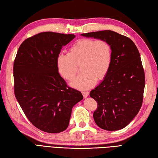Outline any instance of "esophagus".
Returning a JSON list of instances; mask_svg holds the SVG:
<instances>
[{
    "label": "esophagus",
    "instance_id": "obj_1",
    "mask_svg": "<svg viewBox=\"0 0 158 158\" xmlns=\"http://www.w3.org/2000/svg\"><path fill=\"white\" fill-rule=\"evenodd\" d=\"M89 93L88 91H83L82 92V94H83V97H84V98H87V97L89 96Z\"/></svg>",
    "mask_w": 158,
    "mask_h": 158
}]
</instances>
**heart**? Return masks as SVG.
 <instances>
[{"instance_id": "heart-1", "label": "heart", "mask_w": 158, "mask_h": 158, "mask_svg": "<svg viewBox=\"0 0 158 158\" xmlns=\"http://www.w3.org/2000/svg\"><path fill=\"white\" fill-rule=\"evenodd\" d=\"M113 53L110 43L104 39H83L76 42L69 49L68 54L60 53L57 57L56 66L62 78L72 81L81 65V75L71 85L79 89H88L103 79L109 71Z\"/></svg>"}]
</instances>
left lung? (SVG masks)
<instances>
[{
	"mask_svg": "<svg viewBox=\"0 0 158 158\" xmlns=\"http://www.w3.org/2000/svg\"><path fill=\"white\" fill-rule=\"evenodd\" d=\"M81 35L106 40L111 45L109 71L89 96L98 103L93 115L97 126L108 131L122 129L136 117L143 103L145 79L139 50L130 39L112 31Z\"/></svg>",
	"mask_w": 158,
	"mask_h": 158,
	"instance_id": "1",
	"label": "left lung"
}]
</instances>
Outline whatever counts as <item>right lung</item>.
<instances>
[{
  "instance_id": "1",
  "label": "right lung",
  "mask_w": 158,
  "mask_h": 158,
  "mask_svg": "<svg viewBox=\"0 0 158 158\" xmlns=\"http://www.w3.org/2000/svg\"><path fill=\"white\" fill-rule=\"evenodd\" d=\"M75 38V35L41 32L26 39L17 53L15 98L30 122L43 132L65 130L73 107L83 98L79 91L67 86L56 66L62 48Z\"/></svg>"
}]
</instances>
